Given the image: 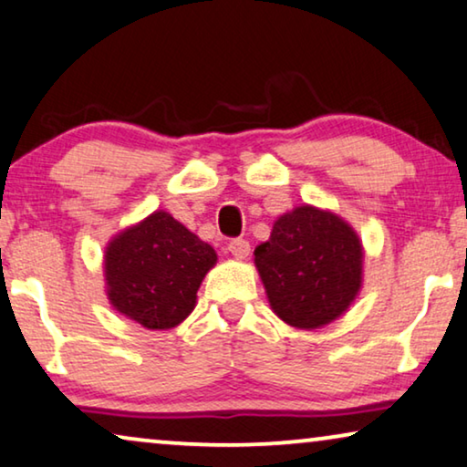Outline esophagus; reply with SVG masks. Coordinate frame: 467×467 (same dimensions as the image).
Here are the masks:
<instances>
[{
    "label": "esophagus",
    "mask_w": 467,
    "mask_h": 467,
    "mask_svg": "<svg viewBox=\"0 0 467 467\" xmlns=\"http://www.w3.org/2000/svg\"><path fill=\"white\" fill-rule=\"evenodd\" d=\"M228 252H231L236 260H245L249 252H252V245H249V241L245 239H233L228 243Z\"/></svg>",
    "instance_id": "obj_1"
}]
</instances>
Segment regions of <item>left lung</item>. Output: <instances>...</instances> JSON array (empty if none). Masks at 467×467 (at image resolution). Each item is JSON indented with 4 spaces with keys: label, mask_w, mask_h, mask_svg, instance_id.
I'll return each instance as SVG.
<instances>
[{
    "label": "left lung",
    "mask_w": 467,
    "mask_h": 467,
    "mask_svg": "<svg viewBox=\"0 0 467 467\" xmlns=\"http://www.w3.org/2000/svg\"><path fill=\"white\" fill-rule=\"evenodd\" d=\"M254 255L270 308L296 329L333 323L363 285L358 234L339 215L312 205L283 213Z\"/></svg>",
    "instance_id": "obj_1"
}]
</instances>
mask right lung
Returning a JSON list of instances; mask_svg holds the SVG:
<instances>
[{
    "label": "right lung",
    "mask_w": 467,
    "mask_h": 467,
    "mask_svg": "<svg viewBox=\"0 0 467 467\" xmlns=\"http://www.w3.org/2000/svg\"><path fill=\"white\" fill-rule=\"evenodd\" d=\"M215 262L212 245L167 212H152L107 245L109 302L146 329H171L194 310L197 291Z\"/></svg>",
    "instance_id": "1"
}]
</instances>
